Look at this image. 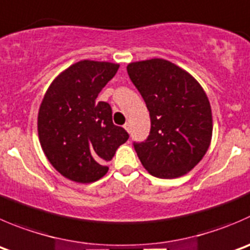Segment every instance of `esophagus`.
<instances>
[{
	"mask_svg": "<svg viewBox=\"0 0 250 250\" xmlns=\"http://www.w3.org/2000/svg\"><path fill=\"white\" fill-rule=\"evenodd\" d=\"M123 127H125V130H127V132L128 133H130V123H125V125H123Z\"/></svg>",
	"mask_w": 250,
	"mask_h": 250,
	"instance_id": "obj_1",
	"label": "esophagus"
}]
</instances>
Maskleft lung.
<instances>
[{
	"label": "left lung",
	"mask_w": 250,
	"mask_h": 250,
	"mask_svg": "<svg viewBox=\"0 0 250 250\" xmlns=\"http://www.w3.org/2000/svg\"><path fill=\"white\" fill-rule=\"evenodd\" d=\"M128 76L149 110L150 133L134 149L145 169L157 178L189 172L209 149L211 107L200 84L161 58L129 63Z\"/></svg>",
	"instance_id": "8db88e82"
}]
</instances>
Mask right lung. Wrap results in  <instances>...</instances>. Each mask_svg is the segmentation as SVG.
Here are the masks:
<instances>
[{
    "label": "right lung",
    "instance_id": "obj_1",
    "mask_svg": "<svg viewBox=\"0 0 250 250\" xmlns=\"http://www.w3.org/2000/svg\"><path fill=\"white\" fill-rule=\"evenodd\" d=\"M118 64L81 61L62 72L46 91L38 116L40 144L66 178L91 183L106 174L107 162L129 134L112 122V108L96 98Z\"/></svg>",
    "mask_w": 250,
    "mask_h": 250
}]
</instances>
